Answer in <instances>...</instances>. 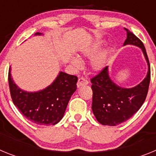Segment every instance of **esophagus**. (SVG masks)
Wrapping results in <instances>:
<instances>
[{
  "label": "esophagus",
  "instance_id": "34e87169",
  "mask_svg": "<svg viewBox=\"0 0 156 156\" xmlns=\"http://www.w3.org/2000/svg\"><path fill=\"white\" fill-rule=\"evenodd\" d=\"M88 80H86L85 78H83V77H80V78H79L78 79V82H77V87H80L81 86H83V85H87L88 84Z\"/></svg>",
  "mask_w": 156,
  "mask_h": 156
}]
</instances>
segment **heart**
<instances>
[{
	"mask_svg": "<svg viewBox=\"0 0 156 156\" xmlns=\"http://www.w3.org/2000/svg\"><path fill=\"white\" fill-rule=\"evenodd\" d=\"M104 45V41H98L95 44L92 48H90L89 50L85 52V55L87 56H92L94 55L95 53H97L101 48H102ZM106 60V53L103 52V53L100 54L97 57H95L92 60L91 62V68L95 71H98V70L101 69L104 67L105 63ZM72 64L73 65L76 67H78L80 66V61L76 58H73L72 59Z\"/></svg>",
	"mask_w": 156,
	"mask_h": 156,
	"instance_id": "heart-1",
	"label": "heart"
}]
</instances>
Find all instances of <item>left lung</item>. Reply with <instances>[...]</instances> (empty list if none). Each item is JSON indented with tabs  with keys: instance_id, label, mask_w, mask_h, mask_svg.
Here are the masks:
<instances>
[{
	"instance_id": "obj_1",
	"label": "left lung",
	"mask_w": 156,
	"mask_h": 156,
	"mask_svg": "<svg viewBox=\"0 0 156 156\" xmlns=\"http://www.w3.org/2000/svg\"><path fill=\"white\" fill-rule=\"evenodd\" d=\"M124 29L127 37L123 45H135L141 48L148 63V73L142 82L132 88L120 87L112 82L108 76V66L90 79L92 111L97 120L105 126H116L133 116L144 102L148 91L151 69L145 48L138 37Z\"/></svg>"
}]
</instances>
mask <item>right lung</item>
<instances>
[{"label":"right lung","instance_id":"right-lung-1","mask_svg":"<svg viewBox=\"0 0 156 156\" xmlns=\"http://www.w3.org/2000/svg\"><path fill=\"white\" fill-rule=\"evenodd\" d=\"M34 35H41L36 33ZM11 69V68H10ZM8 71V84L14 105L27 119L37 125H55L62 119L67 105L76 90L77 76L60 72L50 86L37 92L21 90Z\"/></svg>","mask_w":156,"mask_h":156}]
</instances>
